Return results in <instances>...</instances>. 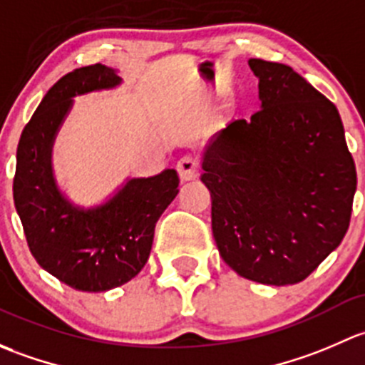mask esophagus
Returning a JSON list of instances; mask_svg holds the SVG:
<instances>
[{"instance_id":"34e87169","label":"esophagus","mask_w":365,"mask_h":365,"mask_svg":"<svg viewBox=\"0 0 365 365\" xmlns=\"http://www.w3.org/2000/svg\"><path fill=\"white\" fill-rule=\"evenodd\" d=\"M178 172L181 181H193L198 178V172H200V163L195 156H182L178 161Z\"/></svg>"}]
</instances>
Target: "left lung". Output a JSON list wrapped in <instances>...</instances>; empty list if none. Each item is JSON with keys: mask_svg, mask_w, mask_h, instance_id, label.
Instances as JSON below:
<instances>
[{"mask_svg": "<svg viewBox=\"0 0 365 365\" xmlns=\"http://www.w3.org/2000/svg\"><path fill=\"white\" fill-rule=\"evenodd\" d=\"M262 108L217 131L204 151L212 235L239 276L306 279L350 227L356 170L336 105L294 68L250 59Z\"/></svg>", "mask_w": 365, "mask_h": 365, "instance_id": "8db88e82", "label": "left lung"}]
</instances>
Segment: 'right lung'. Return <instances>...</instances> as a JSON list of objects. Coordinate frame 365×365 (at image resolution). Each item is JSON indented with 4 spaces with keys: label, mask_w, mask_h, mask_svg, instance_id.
<instances>
[{
    "label": "right lung",
    "mask_w": 365,
    "mask_h": 365,
    "mask_svg": "<svg viewBox=\"0 0 365 365\" xmlns=\"http://www.w3.org/2000/svg\"><path fill=\"white\" fill-rule=\"evenodd\" d=\"M121 84L105 65L82 66L59 78L22 130L14 202L29 251L42 269L81 292H107L137 276L151 253L158 217L179 193V175L130 179L93 209L73 205L58 190L51 153L71 98Z\"/></svg>",
    "instance_id": "add662e5"
}]
</instances>
